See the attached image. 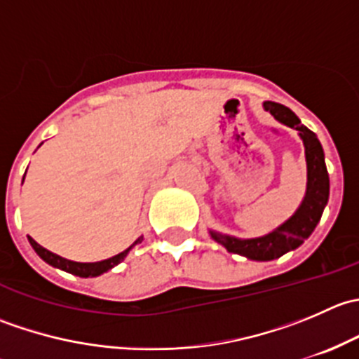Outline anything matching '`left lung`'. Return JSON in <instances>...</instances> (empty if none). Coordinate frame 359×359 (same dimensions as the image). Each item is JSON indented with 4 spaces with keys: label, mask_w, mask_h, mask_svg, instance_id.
Segmentation results:
<instances>
[{
    "label": "left lung",
    "mask_w": 359,
    "mask_h": 359,
    "mask_svg": "<svg viewBox=\"0 0 359 359\" xmlns=\"http://www.w3.org/2000/svg\"><path fill=\"white\" fill-rule=\"evenodd\" d=\"M264 109L269 111L281 125L297 130L299 137L302 139L307 165V184L304 200L300 201L299 208L295 210L290 219L285 220L281 226L264 236L245 240V238L229 236V234L210 229V236L217 243L222 245L227 252L238 253V255L247 257L250 260H259V262L280 259L287 252L299 248L304 240L313 234L314 227L318 226L321 215H323L328 196H330V179H328L327 165H325V153L316 133L304 126L295 112L288 109L287 106L267 100L264 102Z\"/></svg>",
    "instance_id": "obj_1"
}]
</instances>
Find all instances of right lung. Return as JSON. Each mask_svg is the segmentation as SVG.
<instances>
[{"label": "right lung", "instance_id": "obj_1", "mask_svg": "<svg viewBox=\"0 0 359 359\" xmlns=\"http://www.w3.org/2000/svg\"><path fill=\"white\" fill-rule=\"evenodd\" d=\"M142 240H144V236L137 238V240L133 241L128 248L123 250V252L118 253V255L109 257V259H106V260H99V262H74V260L64 259V257H60V255H57V253L50 252V250L43 248L41 245L36 243V241L29 236V243H31V247L34 248V252L38 253V255L41 257L46 264H50L52 267L62 269V271H66V273H71V274H74V276H79V278H95V276H100V274L107 273V271L112 269V267L118 266L119 262H123V260H125V257L128 255L130 250L135 247V245H139Z\"/></svg>", "mask_w": 359, "mask_h": 359}]
</instances>
